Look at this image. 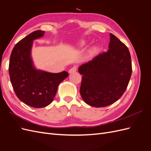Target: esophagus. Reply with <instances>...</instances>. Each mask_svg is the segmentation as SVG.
Listing matches in <instances>:
<instances>
[{"instance_id":"obj_1","label":"esophagus","mask_w":151,"mask_h":151,"mask_svg":"<svg viewBox=\"0 0 151 151\" xmlns=\"http://www.w3.org/2000/svg\"><path fill=\"white\" fill-rule=\"evenodd\" d=\"M76 70H77V67H73L70 68V69H69V70H68V73H69V74H72V73L76 72Z\"/></svg>"}]
</instances>
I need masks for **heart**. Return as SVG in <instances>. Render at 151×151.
<instances>
[{
    "instance_id": "heart-1",
    "label": "heart",
    "mask_w": 151,
    "mask_h": 151,
    "mask_svg": "<svg viewBox=\"0 0 151 151\" xmlns=\"http://www.w3.org/2000/svg\"><path fill=\"white\" fill-rule=\"evenodd\" d=\"M81 45H84V42H83V43H81ZM95 50H96V48H93L92 51H93V52H94Z\"/></svg>"
}]
</instances>
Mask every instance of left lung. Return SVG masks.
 Masks as SVG:
<instances>
[{"mask_svg":"<svg viewBox=\"0 0 151 151\" xmlns=\"http://www.w3.org/2000/svg\"><path fill=\"white\" fill-rule=\"evenodd\" d=\"M109 49L88 62L78 70L82 82L80 94L91 106H108L119 99L127 88L132 75L129 50L120 40L110 33Z\"/></svg>","mask_w":151,"mask_h":151,"instance_id":"obj_1","label":"left lung"}]
</instances>
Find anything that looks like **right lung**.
<instances>
[{"label":"right lung","instance_id":"add662e5","mask_svg":"<svg viewBox=\"0 0 151 151\" xmlns=\"http://www.w3.org/2000/svg\"><path fill=\"white\" fill-rule=\"evenodd\" d=\"M44 31H33L14 47L9 72L14 91L22 102L33 108H43L51 103L58 86L68 76V72L51 73L37 69L31 58L33 41L43 36Z\"/></svg>","mask_w":151,"mask_h":151}]
</instances>
